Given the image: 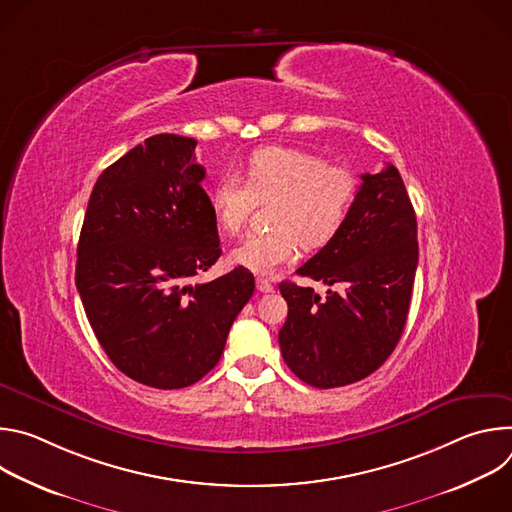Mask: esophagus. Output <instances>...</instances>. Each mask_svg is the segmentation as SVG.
<instances>
[{"mask_svg": "<svg viewBox=\"0 0 512 512\" xmlns=\"http://www.w3.org/2000/svg\"><path fill=\"white\" fill-rule=\"evenodd\" d=\"M257 289L261 294H269V291H273V283L267 277H257Z\"/></svg>", "mask_w": 512, "mask_h": 512, "instance_id": "34e87169", "label": "esophagus"}]
</instances>
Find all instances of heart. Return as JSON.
Listing matches in <instances>:
<instances>
[{"label":"heart","mask_w":512,"mask_h":512,"mask_svg":"<svg viewBox=\"0 0 512 512\" xmlns=\"http://www.w3.org/2000/svg\"><path fill=\"white\" fill-rule=\"evenodd\" d=\"M358 194L356 176L328 164L322 156L267 145L255 150L243 166V182L223 176L210 192L212 216L223 233L237 235L247 223L253 200H273L267 233L249 235L229 259L259 275H271L294 263L302 245L322 249L344 229Z\"/></svg>","instance_id":"b5f03b06"}]
</instances>
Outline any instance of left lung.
<instances>
[{
    "instance_id": "8db88e82",
    "label": "left lung",
    "mask_w": 512,
    "mask_h": 512,
    "mask_svg": "<svg viewBox=\"0 0 512 512\" xmlns=\"http://www.w3.org/2000/svg\"><path fill=\"white\" fill-rule=\"evenodd\" d=\"M352 212L338 237L296 273L324 281L312 287L281 281L287 320L279 346L304 383L334 389L375 373L395 350L407 322L417 271V221L393 164L362 174Z\"/></svg>"
}]
</instances>
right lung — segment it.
<instances>
[{
    "instance_id": "obj_1",
    "label": "right lung",
    "mask_w": 512,
    "mask_h": 512,
    "mask_svg": "<svg viewBox=\"0 0 512 512\" xmlns=\"http://www.w3.org/2000/svg\"><path fill=\"white\" fill-rule=\"evenodd\" d=\"M196 139L160 133L97 180L77 249V289L115 367L154 389L200 381L251 300L245 267L190 283L221 257Z\"/></svg>"
}]
</instances>
